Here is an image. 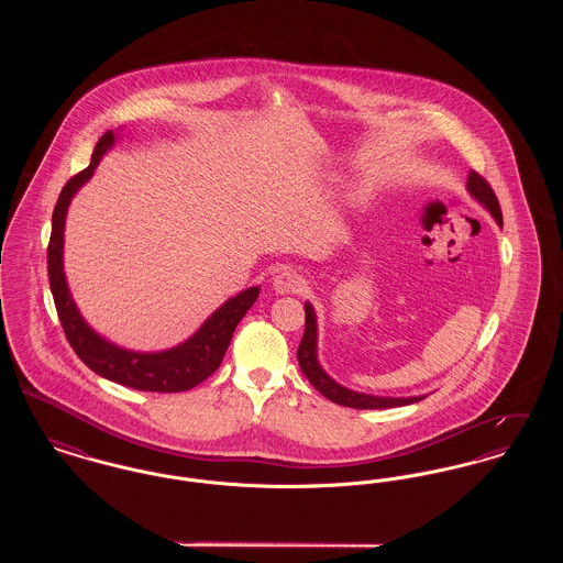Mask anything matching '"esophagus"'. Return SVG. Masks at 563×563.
I'll return each mask as SVG.
<instances>
[{"instance_id":"34e87169","label":"esophagus","mask_w":563,"mask_h":563,"mask_svg":"<svg viewBox=\"0 0 563 563\" xmlns=\"http://www.w3.org/2000/svg\"><path fill=\"white\" fill-rule=\"evenodd\" d=\"M303 287H306L303 276L291 268L280 269L272 280V289L276 295L299 294Z\"/></svg>"}]
</instances>
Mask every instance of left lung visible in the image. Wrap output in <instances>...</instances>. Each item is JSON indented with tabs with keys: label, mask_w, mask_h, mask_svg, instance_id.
Instances as JSON below:
<instances>
[{
	"label": "left lung",
	"mask_w": 563,
	"mask_h": 563,
	"mask_svg": "<svg viewBox=\"0 0 563 563\" xmlns=\"http://www.w3.org/2000/svg\"><path fill=\"white\" fill-rule=\"evenodd\" d=\"M466 189L482 205L483 209L489 211V214L494 217V221L503 228V213H500L498 200H496L492 188L487 186V181L479 177L477 173H468ZM303 308H306V331H303L301 344L297 349V361H299L301 372L308 377V382L321 393L322 397H327L329 401L338 402V405L352 407V409L401 407V405L422 401L427 397V395H420V397H377V395L350 390L346 386H342L340 382H335L331 375L322 369L321 363H319V324H317V312H314L310 301H306Z\"/></svg>",
	"instance_id": "8db88e82"
}]
</instances>
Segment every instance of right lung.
I'll use <instances>...</instances> for the list:
<instances>
[{
  "instance_id": "add662e5",
  "label": "right lung",
  "mask_w": 563,
  "mask_h": 563,
  "mask_svg": "<svg viewBox=\"0 0 563 563\" xmlns=\"http://www.w3.org/2000/svg\"><path fill=\"white\" fill-rule=\"evenodd\" d=\"M118 139L120 129L103 134L92 152L90 164L65 184L56 200L53 234L48 244V278L54 306L71 349L76 350L86 367H90L95 374L134 390L184 393L205 382L221 365L236 324L246 314V310L257 301L262 287H249L241 294L230 297L189 335L186 342L158 352L122 349L109 342L108 338L97 333L86 322L74 295L69 291L63 266L65 219L74 196L84 188V184L92 179L95 168L115 145Z\"/></svg>"
}]
</instances>
